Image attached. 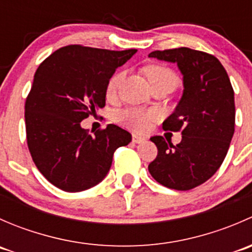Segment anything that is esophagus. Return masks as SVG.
Instances as JSON below:
<instances>
[{
	"mask_svg": "<svg viewBox=\"0 0 252 252\" xmlns=\"http://www.w3.org/2000/svg\"><path fill=\"white\" fill-rule=\"evenodd\" d=\"M146 139L144 138V136H140L138 135V134H133V142H135V144H141V142H144Z\"/></svg>",
	"mask_w": 252,
	"mask_h": 252,
	"instance_id": "1",
	"label": "esophagus"
}]
</instances>
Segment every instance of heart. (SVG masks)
<instances>
[{"label":"heart","mask_w":252,"mask_h":252,"mask_svg":"<svg viewBox=\"0 0 252 252\" xmlns=\"http://www.w3.org/2000/svg\"><path fill=\"white\" fill-rule=\"evenodd\" d=\"M145 74H146L147 80H149L151 86L164 80H171L173 83L177 81L174 73L171 69H168V68L162 67V65H149L147 68H145ZM122 78H123L122 73H116L108 80L107 88H106V94H107L108 97L114 96ZM158 112L154 110L146 111L140 110V108H128V110L119 112L117 119L123 126H128V128L133 129V130L145 131L150 128L151 122L158 119Z\"/></svg>","instance_id":"b5f03b06"}]
</instances>
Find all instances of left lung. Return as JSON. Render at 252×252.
Listing matches in <instances>:
<instances>
[{
	"mask_svg": "<svg viewBox=\"0 0 252 252\" xmlns=\"http://www.w3.org/2000/svg\"><path fill=\"white\" fill-rule=\"evenodd\" d=\"M149 57L175 63L184 88L174 112L163 122L164 130H182V141L174 146L152 136L158 155L149 172L164 187L190 190L210 179L227 156L235 126L234 91L212 55L180 47L154 51Z\"/></svg>",
	"mask_w": 252,
	"mask_h": 252,
	"instance_id": "1",
	"label": "left lung"
}]
</instances>
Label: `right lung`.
<instances>
[{
	"instance_id": "add662e5",
	"label": "right lung",
	"mask_w": 252,
	"mask_h": 252,
	"mask_svg": "<svg viewBox=\"0 0 252 252\" xmlns=\"http://www.w3.org/2000/svg\"><path fill=\"white\" fill-rule=\"evenodd\" d=\"M136 51L70 45L35 72L25 102L28 147L37 169L58 189L78 192L97 185L114 151L131 141V134L114 124L90 135L81 121L105 106L108 80Z\"/></svg>"
}]
</instances>
